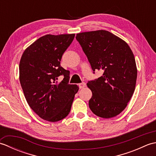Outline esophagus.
<instances>
[{"instance_id":"obj_1","label":"esophagus","mask_w":156,"mask_h":156,"mask_svg":"<svg viewBox=\"0 0 156 156\" xmlns=\"http://www.w3.org/2000/svg\"><path fill=\"white\" fill-rule=\"evenodd\" d=\"M85 87H86L85 82H82V83L79 84V88H84Z\"/></svg>"}]
</instances>
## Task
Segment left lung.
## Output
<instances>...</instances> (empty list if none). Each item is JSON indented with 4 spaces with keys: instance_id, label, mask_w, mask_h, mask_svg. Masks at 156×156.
Segmentation results:
<instances>
[{
    "instance_id": "8db88e82",
    "label": "left lung",
    "mask_w": 156,
    "mask_h": 156,
    "mask_svg": "<svg viewBox=\"0 0 156 156\" xmlns=\"http://www.w3.org/2000/svg\"><path fill=\"white\" fill-rule=\"evenodd\" d=\"M92 69L103 74L87 87L92 93L89 107L105 119L119 115L127 106L135 91L137 69L134 55L124 40L105 30L76 34Z\"/></svg>"
}]
</instances>
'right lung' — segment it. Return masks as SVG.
Masks as SVG:
<instances>
[{
	"label": "right lung",
	"mask_w": 156,
	"mask_h": 156,
	"mask_svg": "<svg viewBox=\"0 0 156 156\" xmlns=\"http://www.w3.org/2000/svg\"><path fill=\"white\" fill-rule=\"evenodd\" d=\"M75 34L45 35L26 48L19 63V80L28 105L39 117L57 122L67 117L79 87L69 84V72L60 66ZM65 78L60 83L58 77Z\"/></svg>",
	"instance_id": "obj_1"
}]
</instances>
